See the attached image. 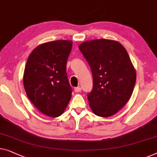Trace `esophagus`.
<instances>
[{
	"label": "esophagus",
	"instance_id": "esophagus-1",
	"mask_svg": "<svg viewBox=\"0 0 157 157\" xmlns=\"http://www.w3.org/2000/svg\"><path fill=\"white\" fill-rule=\"evenodd\" d=\"M74 91L76 93H79L81 91V88L80 87V86H78V87H76L74 88Z\"/></svg>",
	"mask_w": 157,
	"mask_h": 157
}]
</instances>
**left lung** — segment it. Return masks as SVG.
I'll return each mask as SVG.
<instances>
[{"label":"left lung","instance_id":"8db88e82","mask_svg":"<svg viewBox=\"0 0 157 157\" xmlns=\"http://www.w3.org/2000/svg\"><path fill=\"white\" fill-rule=\"evenodd\" d=\"M89 64L93 88L87 98L95 115L110 117L128 103L136 82V71L128 52L116 41L100 39L79 45Z\"/></svg>","mask_w":157,"mask_h":157}]
</instances>
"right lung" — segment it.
<instances>
[{
	"instance_id": "1",
	"label": "right lung",
	"mask_w": 157,
	"mask_h": 157,
	"mask_svg": "<svg viewBox=\"0 0 157 157\" xmlns=\"http://www.w3.org/2000/svg\"><path fill=\"white\" fill-rule=\"evenodd\" d=\"M72 48L69 40L40 44L32 52L25 68L24 88L29 101L43 114L59 117L71 98L67 62Z\"/></svg>"
}]
</instances>
